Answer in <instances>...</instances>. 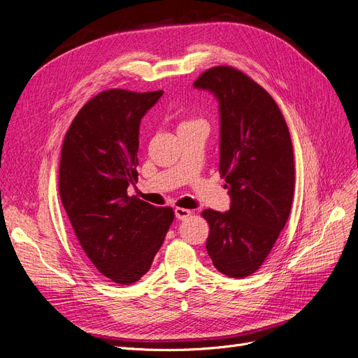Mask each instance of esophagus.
Returning a JSON list of instances; mask_svg holds the SVG:
<instances>
[{
  "label": "esophagus",
  "mask_w": 358,
  "mask_h": 358,
  "mask_svg": "<svg viewBox=\"0 0 358 358\" xmlns=\"http://www.w3.org/2000/svg\"><path fill=\"white\" fill-rule=\"evenodd\" d=\"M192 215V210L190 209H186V208H176V217L178 220H186Z\"/></svg>",
  "instance_id": "obj_1"
}]
</instances>
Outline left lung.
I'll use <instances>...</instances> for the list:
<instances>
[{
    "label": "left lung",
    "instance_id": "8db88e82",
    "mask_svg": "<svg viewBox=\"0 0 358 358\" xmlns=\"http://www.w3.org/2000/svg\"><path fill=\"white\" fill-rule=\"evenodd\" d=\"M194 88L213 92L220 109V172L230 209H205L206 250L214 267L242 279L266 261L290 214L294 150L285 117L268 92L230 66L208 69Z\"/></svg>",
    "mask_w": 358,
    "mask_h": 358
}]
</instances>
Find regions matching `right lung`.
Wrapping results in <instances>:
<instances>
[{
    "label": "right lung",
    "instance_id": "1",
    "mask_svg": "<svg viewBox=\"0 0 358 358\" xmlns=\"http://www.w3.org/2000/svg\"><path fill=\"white\" fill-rule=\"evenodd\" d=\"M162 94L100 92L78 112L62 145L63 208L88 259L115 283L131 285L150 270L174 221L171 208L127 194L138 176L141 117Z\"/></svg>",
    "mask_w": 358,
    "mask_h": 358
}]
</instances>
